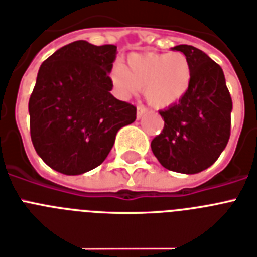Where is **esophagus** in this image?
Masks as SVG:
<instances>
[{"instance_id":"obj_1","label":"esophagus","mask_w":257,"mask_h":257,"mask_svg":"<svg viewBox=\"0 0 257 257\" xmlns=\"http://www.w3.org/2000/svg\"><path fill=\"white\" fill-rule=\"evenodd\" d=\"M145 113H147V108L144 107V105H139L137 107V120H140Z\"/></svg>"}]
</instances>
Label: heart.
Returning <instances> with one entry per match:
<instances>
[{"label":"heart","mask_w":257,"mask_h":257,"mask_svg":"<svg viewBox=\"0 0 257 257\" xmlns=\"http://www.w3.org/2000/svg\"><path fill=\"white\" fill-rule=\"evenodd\" d=\"M110 80L122 97L143 89L150 105L168 108L186 95L191 83V66L186 55L179 51L131 54L126 66L114 64Z\"/></svg>","instance_id":"1"}]
</instances>
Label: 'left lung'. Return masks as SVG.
Here are the masks:
<instances>
[{
  "label": "left lung",
  "mask_w": 257,
  "mask_h": 257,
  "mask_svg": "<svg viewBox=\"0 0 257 257\" xmlns=\"http://www.w3.org/2000/svg\"><path fill=\"white\" fill-rule=\"evenodd\" d=\"M172 50L189 59L191 83L178 103L160 110L164 129L150 147L168 170L197 174L210 168L228 143L232 100L222 67L207 54L189 45Z\"/></svg>",
  "instance_id": "obj_1"
}]
</instances>
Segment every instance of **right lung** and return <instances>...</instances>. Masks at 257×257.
<instances>
[{"label": "right lung", "instance_id": "1", "mask_svg": "<svg viewBox=\"0 0 257 257\" xmlns=\"http://www.w3.org/2000/svg\"><path fill=\"white\" fill-rule=\"evenodd\" d=\"M117 47L75 41L41 64L29 100L35 152L50 168L79 176L99 166L136 107L116 99L110 71Z\"/></svg>", "mask_w": 257, "mask_h": 257}]
</instances>
